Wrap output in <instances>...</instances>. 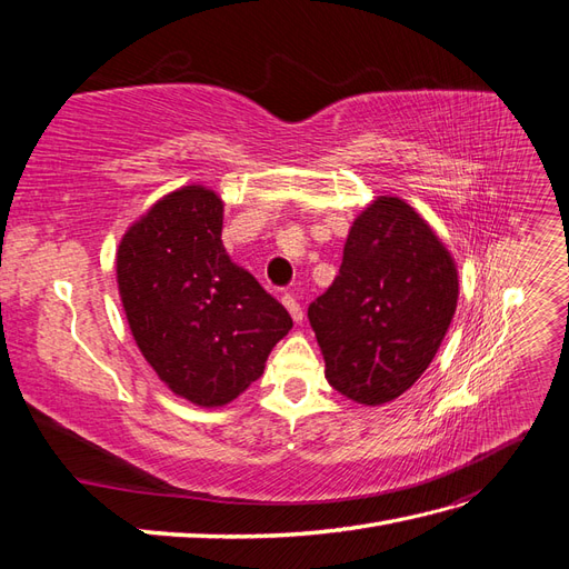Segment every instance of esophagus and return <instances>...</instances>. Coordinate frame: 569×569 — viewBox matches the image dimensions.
Instances as JSON below:
<instances>
[{
  "mask_svg": "<svg viewBox=\"0 0 569 569\" xmlns=\"http://www.w3.org/2000/svg\"><path fill=\"white\" fill-rule=\"evenodd\" d=\"M282 303H284V308L289 311L291 320H295V322H301V320H303L301 303L297 301V297H295V295H284V297H282Z\"/></svg>",
  "mask_w": 569,
  "mask_h": 569,
  "instance_id": "1",
  "label": "esophagus"
}]
</instances>
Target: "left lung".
Listing matches in <instances>:
<instances>
[{
	"label": "left lung",
	"instance_id": "obj_1",
	"mask_svg": "<svg viewBox=\"0 0 569 569\" xmlns=\"http://www.w3.org/2000/svg\"><path fill=\"white\" fill-rule=\"evenodd\" d=\"M458 306V266L401 197L353 220L330 289L308 306L325 377L341 396L382 406L420 380Z\"/></svg>",
	"mask_w": 569,
	"mask_h": 569
}]
</instances>
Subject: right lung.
<instances>
[{
    "label": "right lung",
    "instance_id": "add662e5",
    "mask_svg": "<svg viewBox=\"0 0 569 569\" xmlns=\"http://www.w3.org/2000/svg\"><path fill=\"white\" fill-rule=\"evenodd\" d=\"M222 199L173 189L126 230L116 282L137 349L180 399L222 408L263 375L289 330L284 306L222 244Z\"/></svg>",
    "mask_w": 569,
    "mask_h": 569
}]
</instances>
